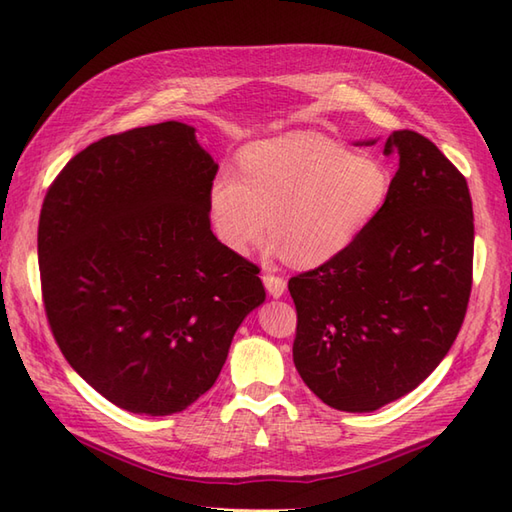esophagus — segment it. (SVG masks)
Here are the masks:
<instances>
[{"instance_id": "esophagus-1", "label": "esophagus", "mask_w": 512, "mask_h": 512, "mask_svg": "<svg viewBox=\"0 0 512 512\" xmlns=\"http://www.w3.org/2000/svg\"><path fill=\"white\" fill-rule=\"evenodd\" d=\"M264 285H266V290L275 296H281L283 292H285V279L283 277H279V275H275V272H264Z\"/></svg>"}]
</instances>
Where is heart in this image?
Listing matches in <instances>:
<instances>
[{
  "label": "heart",
  "mask_w": 512,
  "mask_h": 512,
  "mask_svg": "<svg viewBox=\"0 0 512 512\" xmlns=\"http://www.w3.org/2000/svg\"><path fill=\"white\" fill-rule=\"evenodd\" d=\"M390 174L318 133L257 141L240 154V172L222 170L209 187V218L237 253L270 233L296 266H318L358 240L384 209Z\"/></svg>",
  "instance_id": "obj_1"
}]
</instances>
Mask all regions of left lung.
<instances>
[{
	"label": "left lung",
	"mask_w": 512,
	"mask_h": 512,
	"mask_svg": "<svg viewBox=\"0 0 512 512\" xmlns=\"http://www.w3.org/2000/svg\"><path fill=\"white\" fill-rule=\"evenodd\" d=\"M384 154L399 168L371 227L288 283L296 371L342 412H373L417 388L454 344L471 296L467 178L414 130H395Z\"/></svg>",
	"instance_id": "left-lung-1"
}]
</instances>
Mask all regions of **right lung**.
Returning <instances> with one entry per match:
<instances>
[{
  "label": "right lung",
  "mask_w": 512,
  "mask_h": 512,
  "mask_svg": "<svg viewBox=\"0 0 512 512\" xmlns=\"http://www.w3.org/2000/svg\"><path fill=\"white\" fill-rule=\"evenodd\" d=\"M216 172L192 126L163 122L93 141L45 194L47 323L71 368L128 412L192 406L266 299L259 268L211 231Z\"/></svg>",
  "instance_id": "obj_1"
}]
</instances>
